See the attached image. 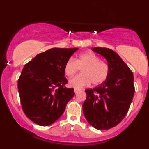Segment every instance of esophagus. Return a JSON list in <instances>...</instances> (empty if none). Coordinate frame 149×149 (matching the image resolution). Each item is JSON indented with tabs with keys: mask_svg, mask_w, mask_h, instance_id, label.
Wrapping results in <instances>:
<instances>
[{
	"mask_svg": "<svg viewBox=\"0 0 149 149\" xmlns=\"http://www.w3.org/2000/svg\"><path fill=\"white\" fill-rule=\"evenodd\" d=\"M79 91V89H74V93H78Z\"/></svg>",
	"mask_w": 149,
	"mask_h": 149,
	"instance_id": "esophagus-1",
	"label": "esophagus"
}]
</instances>
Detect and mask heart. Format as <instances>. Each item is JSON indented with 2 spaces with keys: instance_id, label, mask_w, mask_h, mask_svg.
Listing matches in <instances>:
<instances>
[{
  "instance_id": "1",
  "label": "heart",
  "mask_w": 149,
  "mask_h": 149,
  "mask_svg": "<svg viewBox=\"0 0 149 149\" xmlns=\"http://www.w3.org/2000/svg\"><path fill=\"white\" fill-rule=\"evenodd\" d=\"M81 69L82 74L73 77L69 81V85L74 89H81L91 83L97 85L103 83L108 77L109 66L93 52L81 54L75 60L70 58L64 65L66 76L72 77Z\"/></svg>"
}]
</instances>
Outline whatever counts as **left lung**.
I'll use <instances>...</instances> for the list:
<instances>
[{
  "label": "left lung",
  "mask_w": 149,
  "mask_h": 149,
  "mask_svg": "<svg viewBox=\"0 0 149 149\" xmlns=\"http://www.w3.org/2000/svg\"><path fill=\"white\" fill-rule=\"evenodd\" d=\"M93 52L107 60L109 73L98 87L85 89L83 104L85 117L97 130H109L118 125L127 115L135 87L132 71L117 53L105 47H94Z\"/></svg>",
  "instance_id": "1"
}]
</instances>
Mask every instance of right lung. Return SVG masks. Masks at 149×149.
<instances>
[{
  "mask_svg": "<svg viewBox=\"0 0 149 149\" xmlns=\"http://www.w3.org/2000/svg\"><path fill=\"white\" fill-rule=\"evenodd\" d=\"M78 48H52L38 54L24 66L17 87L23 111L41 126L49 125L64 113L74 95L67 88L64 65Z\"/></svg>",
  "mask_w": 149,
  "mask_h": 149,
  "instance_id": "right-lung-1",
  "label": "right lung"
}]
</instances>
